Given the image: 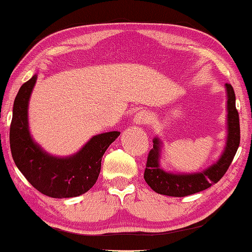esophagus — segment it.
Wrapping results in <instances>:
<instances>
[{
	"label": "esophagus",
	"mask_w": 252,
	"mask_h": 252,
	"mask_svg": "<svg viewBox=\"0 0 252 252\" xmlns=\"http://www.w3.org/2000/svg\"><path fill=\"white\" fill-rule=\"evenodd\" d=\"M149 120H150V114L148 113L146 110H142L140 112H138V113L134 115L133 122L135 123V125L141 126V125H146V123L149 122Z\"/></svg>",
	"instance_id": "34e87169"
}]
</instances>
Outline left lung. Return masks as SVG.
Here are the masks:
<instances>
[{
  "instance_id": "8db88e82",
  "label": "left lung",
  "mask_w": 252,
  "mask_h": 252,
  "mask_svg": "<svg viewBox=\"0 0 252 252\" xmlns=\"http://www.w3.org/2000/svg\"><path fill=\"white\" fill-rule=\"evenodd\" d=\"M227 96V135L224 151L219 160L199 173L171 174L159 165L161 141L154 139V148L149 151L145 169V181L156 193L167 196L183 197L209 189L226 173L240 145V123L235 107V94L231 84H225Z\"/></svg>"
}]
</instances>
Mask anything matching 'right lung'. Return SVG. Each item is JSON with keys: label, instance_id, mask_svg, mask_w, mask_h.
<instances>
[{"label": "right lung", "instance_id": "1", "mask_svg": "<svg viewBox=\"0 0 252 252\" xmlns=\"http://www.w3.org/2000/svg\"><path fill=\"white\" fill-rule=\"evenodd\" d=\"M35 81L37 75H33L20 87L14 99L10 126L12 157L27 181L40 193L55 198L79 196L96 183L103 155L120 132L94 135L78 153L69 157L47 154L32 140L28 123V105Z\"/></svg>", "mask_w": 252, "mask_h": 252}]
</instances>
